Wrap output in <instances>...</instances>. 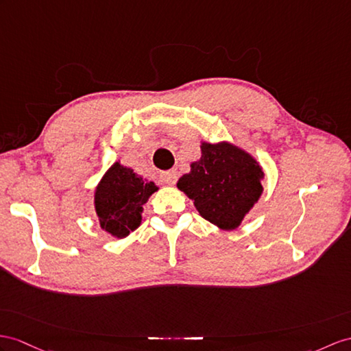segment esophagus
<instances>
[{
    "label": "esophagus",
    "mask_w": 351,
    "mask_h": 351,
    "mask_svg": "<svg viewBox=\"0 0 351 351\" xmlns=\"http://www.w3.org/2000/svg\"><path fill=\"white\" fill-rule=\"evenodd\" d=\"M177 178H178V174H177L176 169L167 171V173H162V176H160V180L164 182V184H168V186H174L176 182H177Z\"/></svg>",
    "instance_id": "esophagus-1"
}]
</instances>
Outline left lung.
<instances>
[{"mask_svg": "<svg viewBox=\"0 0 351 351\" xmlns=\"http://www.w3.org/2000/svg\"><path fill=\"white\" fill-rule=\"evenodd\" d=\"M263 178L262 165L243 147L229 141H201V158L178 178L177 187L202 219L234 230L261 199Z\"/></svg>", "mask_w": 351, "mask_h": 351, "instance_id": "obj_1", "label": "left lung"}]
</instances>
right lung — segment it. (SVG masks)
<instances>
[{
    "label": "right lung",
    "instance_id": "1",
    "mask_svg": "<svg viewBox=\"0 0 351 351\" xmlns=\"http://www.w3.org/2000/svg\"><path fill=\"white\" fill-rule=\"evenodd\" d=\"M159 191L155 182L143 178L134 169L114 162L93 191V207L102 230L122 240L141 225L143 205Z\"/></svg>",
    "mask_w": 351,
    "mask_h": 351
}]
</instances>
